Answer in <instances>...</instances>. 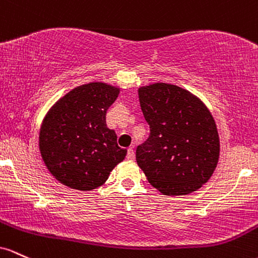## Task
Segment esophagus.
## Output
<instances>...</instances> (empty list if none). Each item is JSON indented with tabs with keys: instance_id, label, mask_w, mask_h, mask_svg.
<instances>
[{
	"instance_id": "1",
	"label": "esophagus",
	"mask_w": 258,
	"mask_h": 258,
	"mask_svg": "<svg viewBox=\"0 0 258 258\" xmlns=\"http://www.w3.org/2000/svg\"><path fill=\"white\" fill-rule=\"evenodd\" d=\"M126 158H128V160H134V158H135L134 150L128 149V151H126Z\"/></svg>"
}]
</instances>
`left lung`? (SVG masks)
<instances>
[{
  "instance_id": "8db88e82",
  "label": "left lung",
  "mask_w": 258,
  "mask_h": 258,
  "mask_svg": "<svg viewBox=\"0 0 258 258\" xmlns=\"http://www.w3.org/2000/svg\"><path fill=\"white\" fill-rule=\"evenodd\" d=\"M138 92L150 126L149 138L137 149L138 166L164 195H186L200 189L219 158V137L211 112L176 85L157 83Z\"/></svg>"
}]
</instances>
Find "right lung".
I'll use <instances>...</instances> for the list:
<instances>
[{"instance_id":"add662e5","label":"right lung","mask_w":258,"mask_h":258,"mask_svg":"<svg viewBox=\"0 0 258 258\" xmlns=\"http://www.w3.org/2000/svg\"><path fill=\"white\" fill-rule=\"evenodd\" d=\"M118 94L119 89L107 84H85L69 91L46 114L40 151L51 174L66 186L96 189L125 157L114 130L106 125V112Z\"/></svg>"}]
</instances>
